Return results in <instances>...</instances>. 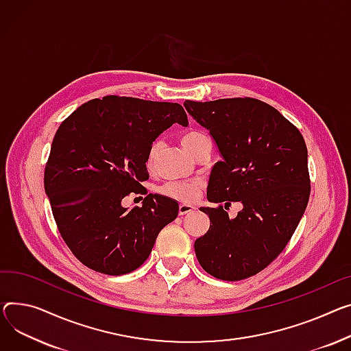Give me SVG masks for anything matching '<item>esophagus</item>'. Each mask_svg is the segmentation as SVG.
I'll return each mask as SVG.
<instances>
[{
    "instance_id": "1",
    "label": "esophagus",
    "mask_w": 351,
    "mask_h": 351,
    "mask_svg": "<svg viewBox=\"0 0 351 351\" xmlns=\"http://www.w3.org/2000/svg\"><path fill=\"white\" fill-rule=\"evenodd\" d=\"M193 210H195V206H192V204H184V203L179 204V215H180V216L192 213Z\"/></svg>"
}]
</instances>
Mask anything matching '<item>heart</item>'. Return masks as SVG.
<instances>
[{"label": "heart", "instance_id": "1", "mask_svg": "<svg viewBox=\"0 0 351 351\" xmlns=\"http://www.w3.org/2000/svg\"><path fill=\"white\" fill-rule=\"evenodd\" d=\"M206 139H208V138L199 131H188V132L180 135V144L191 155H193L195 151L200 147V144L203 141H206ZM152 158H154V149L148 155V163L152 162ZM202 184L203 183L200 180L168 182L167 184H163L160 188V193L176 200V202L192 203L200 195Z\"/></svg>", "mask_w": 351, "mask_h": 351}]
</instances>
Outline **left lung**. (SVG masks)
I'll list each match as a JSON object with an SVG mask.
<instances>
[{
	"mask_svg": "<svg viewBox=\"0 0 351 351\" xmlns=\"http://www.w3.org/2000/svg\"><path fill=\"white\" fill-rule=\"evenodd\" d=\"M193 120L217 145L200 207L210 219L206 234L195 241L202 268L223 281H240L269 265L282 252L309 202L308 149L299 130L269 104L256 99H220L183 103ZM230 201L243 208L234 219Z\"/></svg>",
	"mask_w": 351,
	"mask_h": 351,
	"instance_id": "left-lung-1",
	"label": "left lung"
}]
</instances>
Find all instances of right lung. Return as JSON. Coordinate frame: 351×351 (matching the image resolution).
<instances>
[{
  "instance_id": "right-lung-1",
  "label": "right lung",
  "mask_w": 351,
  "mask_h": 351,
  "mask_svg": "<svg viewBox=\"0 0 351 351\" xmlns=\"http://www.w3.org/2000/svg\"><path fill=\"white\" fill-rule=\"evenodd\" d=\"M188 127L178 103L107 96L84 103L60 124L45 168L59 232L76 258L97 272L124 275L149 256L159 231L178 217L176 200L147 193V162L155 139L172 124Z\"/></svg>"
}]
</instances>
